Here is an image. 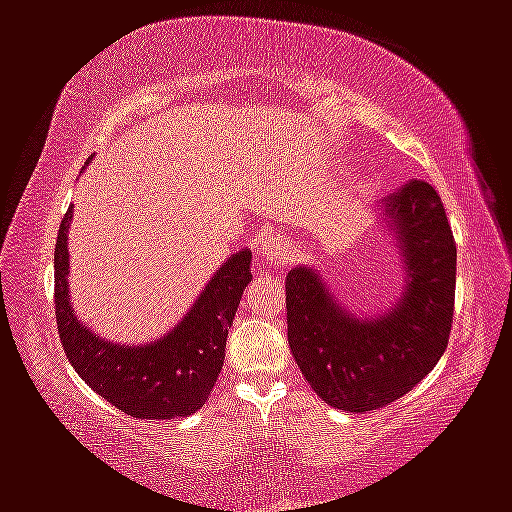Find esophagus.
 I'll use <instances>...</instances> for the list:
<instances>
[{
	"label": "esophagus",
	"mask_w": 512,
	"mask_h": 512,
	"mask_svg": "<svg viewBox=\"0 0 512 512\" xmlns=\"http://www.w3.org/2000/svg\"><path fill=\"white\" fill-rule=\"evenodd\" d=\"M289 257H292V248H289V243L282 239V236L271 234L262 241V248H259V264H262L264 269L285 264Z\"/></svg>",
	"instance_id": "esophagus-1"
}]
</instances>
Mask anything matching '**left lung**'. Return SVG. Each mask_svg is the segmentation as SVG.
Returning <instances> with one entry per match:
<instances>
[{
  "label": "left lung",
  "instance_id": "left-lung-1",
  "mask_svg": "<svg viewBox=\"0 0 512 512\" xmlns=\"http://www.w3.org/2000/svg\"><path fill=\"white\" fill-rule=\"evenodd\" d=\"M409 287L395 310L358 322L312 269L285 278L287 340L301 375L331 407L363 414L400 400L437 365L451 338L457 248L437 190L411 181L388 197Z\"/></svg>",
  "mask_w": 512,
  "mask_h": 512
}]
</instances>
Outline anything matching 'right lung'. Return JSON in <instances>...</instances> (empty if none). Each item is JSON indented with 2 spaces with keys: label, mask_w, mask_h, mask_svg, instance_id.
Here are the masks:
<instances>
[{
  "label": "right lung",
  "mask_w": 512,
  "mask_h": 512,
  "mask_svg": "<svg viewBox=\"0 0 512 512\" xmlns=\"http://www.w3.org/2000/svg\"><path fill=\"white\" fill-rule=\"evenodd\" d=\"M71 213L73 207H68L55 246V315L66 358L87 386L128 416L167 421L195 414L223 370L227 329L243 289L253 280L250 250L220 266L170 335L144 347H119L80 326L68 305L66 232Z\"/></svg>",
  "instance_id": "right-lung-1"
}]
</instances>
